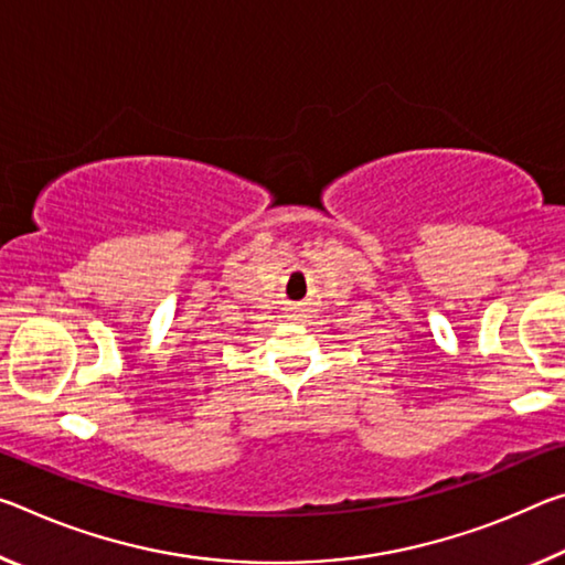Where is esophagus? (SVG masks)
Here are the masks:
<instances>
[{"instance_id":"obj_1","label":"esophagus","mask_w":565,"mask_h":565,"mask_svg":"<svg viewBox=\"0 0 565 565\" xmlns=\"http://www.w3.org/2000/svg\"><path fill=\"white\" fill-rule=\"evenodd\" d=\"M294 309H297V307H294ZM291 317H294V319H299L301 315H297V311H294V315H291Z\"/></svg>"}]
</instances>
